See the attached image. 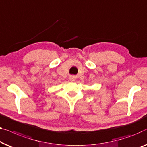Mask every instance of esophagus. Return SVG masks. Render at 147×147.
I'll use <instances>...</instances> for the list:
<instances>
[{
	"mask_svg": "<svg viewBox=\"0 0 147 147\" xmlns=\"http://www.w3.org/2000/svg\"><path fill=\"white\" fill-rule=\"evenodd\" d=\"M70 80L71 81H74L75 80V77H74V76H70Z\"/></svg>",
	"mask_w": 147,
	"mask_h": 147,
	"instance_id": "34e87169",
	"label": "esophagus"
}]
</instances>
